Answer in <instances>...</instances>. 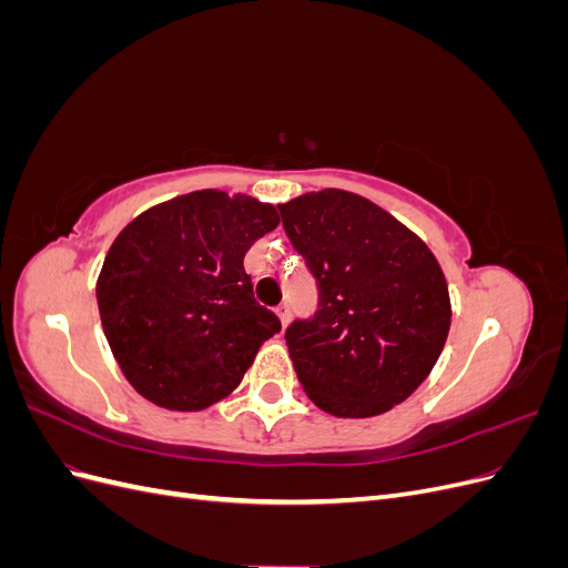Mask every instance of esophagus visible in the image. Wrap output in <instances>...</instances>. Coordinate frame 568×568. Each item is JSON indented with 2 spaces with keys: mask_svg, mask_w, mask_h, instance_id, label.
<instances>
[{
  "mask_svg": "<svg viewBox=\"0 0 568 568\" xmlns=\"http://www.w3.org/2000/svg\"><path fill=\"white\" fill-rule=\"evenodd\" d=\"M277 315H280V322H282V326H284V329H286L288 322H291V307H288V305H280V307H277Z\"/></svg>",
  "mask_w": 568,
  "mask_h": 568,
  "instance_id": "34e87169",
  "label": "esophagus"
}]
</instances>
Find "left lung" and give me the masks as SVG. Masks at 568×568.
Masks as SVG:
<instances>
[{
    "instance_id": "left-lung-1",
    "label": "left lung",
    "mask_w": 568,
    "mask_h": 568,
    "mask_svg": "<svg viewBox=\"0 0 568 568\" xmlns=\"http://www.w3.org/2000/svg\"><path fill=\"white\" fill-rule=\"evenodd\" d=\"M280 213L317 286V311L284 334L303 390L336 417L384 415L417 390L448 338L440 265L393 215L341 189Z\"/></svg>"
}]
</instances>
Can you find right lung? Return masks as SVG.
<instances>
[{
    "label": "right lung",
    "mask_w": 568,
    "mask_h": 568,
    "mask_svg": "<svg viewBox=\"0 0 568 568\" xmlns=\"http://www.w3.org/2000/svg\"><path fill=\"white\" fill-rule=\"evenodd\" d=\"M277 225L274 205L205 189L156 205L118 234L97 303L136 393L199 412L242 384L261 343L282 332L244 270L246 251Z\"/></svg>",
    "instance_id": "1"
}]
</instances>
